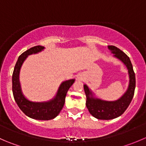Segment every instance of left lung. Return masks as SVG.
I'll return each mask as SVG.
<instances>
[{
  "label": "left lung",
  "mask_w": 146,
  "mask_h": 146,
  "mask_svg": "<svg viewBox=\"0 0 146 146\" xmlns=\"http://www.w3.org/2000/svg\"><path fill=\"white\" fill-rule=\"evenodd\" d=\"M108 49L113 53L114 57L122 61L126 66L129 75V85L123 96L114 101H107L94 98L89 88L86 85L83 86L86 96V107L93 117L100 120L113 119L122 115L133 98L135 88V73L129 57L114 46H108Z\"/></svg>",
  "instance_id": "obj_1"
}]
</instances>
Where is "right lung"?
Returning a JSON list of instances; mask_svg holds the SVG:
<instances>
[{
    "label": "right lung",
    "instance_id": "obj_1",
    "mask_svg": "<svg viewBox=\"0 0 146 146\" xmlns=\"http://www.w3.org/2000/svg\"><path fill=\"white\" fill-rule=\"evenodd\" d=\"M45 48L37 46L23 52L18 58L12 76V90L14 99L21 111L31 118L48 121L56 118L63 108L66 94L75 79L66 80L60 84L54 98L47 102H32L25 98L21 91L19 81V73L22 64L29 55L42 51Z\"/></svg>",
    "mask_w": 146,
    "mask_h": 146
}]
</instances>
